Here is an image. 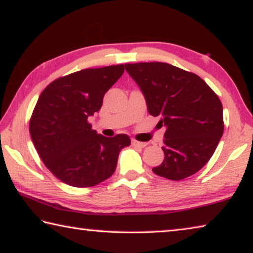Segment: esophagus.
I'll use <instances>...</instances> for the list:
<instances>
[{"label": "esophagus", "instance_id": "esophagus-1", "mask_svg": "<svg viewBox=\"0 0 253 253\" xmlns=\"http://www.w3.org/2000/svg\"><path fill=\"white\" fill-rule=\"evenodd\" d=\"M131 143H133V145L138 146V148H145V146L148 145V143L146 142H139V141H136V139H133Z\"/></svg>", "mask_w": 253, "mask_h": 253}]
</instances>
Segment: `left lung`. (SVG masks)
Listing matches in <instances>:
<instances>
[{
	"label": "left lung",
	"instance_id": "obj_1",
	"mask_svg": "<svg viewBox=\"0 0 253 253\" xmlns=\"http://www.w3.org/2000/svg\"><path fill=\"white\" fill-rule=\"evenodd\" d=\"M145 96L149 114L166 126L165 159L152 170L180 180L198 172L224 133L223 104L198 75L164 62L126 63Z\"/></svg>",
	"mask_w": 253,
	"mask_h": 253
}]
</instances>
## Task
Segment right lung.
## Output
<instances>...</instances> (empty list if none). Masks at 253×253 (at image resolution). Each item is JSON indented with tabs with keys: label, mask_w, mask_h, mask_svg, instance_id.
<instances>
[{
	"label": "right lung",
	"mask_w": 253,
	"mask_h": 253,
	"mask_svg": "<svg viewBox=\"0 0 253 253\" xmlns=\"http://www.w3.org/2000/svg\"><path fill=\"white\" fill-rule=\"evenodd\" d=\"M124 70L117 65L76 71L50 83L37 100L30 136L46 168L68 185L90 187L108 179L120 150L130 145L128 135L105 137L88 123Z\"/></svg>",
	"instance_id": "add662e5"
}]
</instances>
